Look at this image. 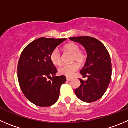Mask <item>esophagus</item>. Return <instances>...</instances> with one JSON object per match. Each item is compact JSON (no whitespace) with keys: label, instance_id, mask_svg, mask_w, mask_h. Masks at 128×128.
Segmentation results:
<instances>
[{"label":"esophagus","instance_id":"1","mask_svg":"<svg viewBox=\"0 0 128 128\" xmlns=\"http://www.w3.org/2000/svg\"><path fill=\"white\" fill-rule=\"evenodd\" d=\"M72 78H68V77L66 78V80H67V81H70V80H72Z\"/></svg>","mask_w":128,"mask_h":128}]
</instances>
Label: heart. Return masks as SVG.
<instances>
[{
    "label": "heart",
    "instance_id": "b5f03b06",
    "mask_svg": "<svg viewBox=\"0 0 128 128\" xmlns=\"http://www.w3.org/2000/svg\"><path fill=\"white\" fill-rule=\"evenodd\" d=\"M64 50L73 54L72 61L76 62L79 64H82L86 59V54L82 51L80 50L78 44L74 42H70L64 46ZM50 60L53 65L60 66L62 64L61 54L57 48L54 49L50 54ZM78 69V65L76 63L64 65L58 69L60 75L70 77L74 75L75 72Z\"/></svg>",
    "mask_w": 128,
    "mask_h": 128
}]
</instances>
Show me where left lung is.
<instances>
[{
	"label": "left lung",
	"mask_w": 128,
	"mask_h": 128,
	"mask_svg": "<svg viewBox=\"0 0 128 128\" xmlns=\"http://www.w3.org/2000/svg\"><path fill=\"white\" fill-rule=\"evenodd\" d=\"M86 50L87 58L80 74L86 81L80 79V87L75 90L78 98L86 102H92L101 98L106 91L112 75L110 57L108 50L100 41L90 36L70 38Z\"/></svg>",
	"instance_id": "obj_1"
}]
</instances>
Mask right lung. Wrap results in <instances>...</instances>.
Returning <instances> with one entry per match:
<instances>
[{
	"instance_id": "add662e5",
	"label": "right lung",
	"mask_w": 128,
	"mask_h": 128,
	"mask_svg": "<svg viewBox=\"0 0 128 128\" xmlns=\"http://www.w3.org/2000/svg\"><path fill=\"white\" fill-rule=\"evenodd\" d=\"M66 40L41 38L29 44L20 54L18 66L19 86L26 97L38 106H51L59 98L66 77L55 76L57 70L50 54ZM48 78L52 80L48 81Z\"/></svg>"
}]
</instances>
